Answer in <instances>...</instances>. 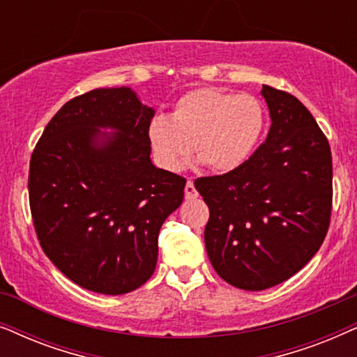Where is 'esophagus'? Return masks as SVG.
Returning a JSON list of instances; mask_svg holds the SVG:
<instances>
[{
  "instance_id": "esophagus-1",
  "label": "esophagus",
  "mask_w": 357,
  "mask_h": 357,
  "mask_svg": "<svg viewBox=\"0 0 357 357\" xmlns=\"http://www.w3.org/2000/svg\"><path fill=\"white\" fill-rule=\"evenodd\" d=\"M185 198H187V199L198 198V192H197V188H195L192 180H188L187 185H185Z\"/></svg>"
}]
</instances>
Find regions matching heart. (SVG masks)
<instances>
[{
	"label": "heart",
	"mask_w": 357,
	"mask_h": 357,
	"mask_svg": "<svg viewBox=\"0 0 357 357\" xmlns=\"http://www.w3.org/2000/svg\"><path fill=\"white\" fill-rule=\"evenodd\" d=\"M265 128V109L255 96L197 89L180 97L167 116H155L148 138L164 169L177 172L195 154L216 172L245 162Z\"/></svg>",
	"instance_id": "heart-1"
}]
</instances>
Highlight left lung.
I'll list each match as a JSON object with an SVG mask.
<instances>
[{"mask_svg":"<svg viewBox=\"0 0 357 357\" xmlns=\"http://www.w3.org/2000/svg\"><path fill=\"white\" fill-rule=\"evenodd\" d=\"M271 126L241 167L195 180L209 208L204 245L219 276L243 291L289 280L319 252L333 202L324 131L289 92L263 86Z\"/></svg>","mask_w":357,"mask_h":357,"instance_id":"8db88e82","label":"left lung"}]
</instances>
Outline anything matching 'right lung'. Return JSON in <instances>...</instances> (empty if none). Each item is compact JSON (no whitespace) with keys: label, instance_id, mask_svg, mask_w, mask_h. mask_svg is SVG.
<instances>
[{"label":"right lung","instance_id":"1","mask_svg":"<svg viewBox=\"0 0 357 357\" xmlns=\"http://www.w3.org/2000/svg\"><path fill=\"white\" fill-rule=\"evenodd\" d=\"M153 116L130 87L89 91L56 112L32 153L37 238L84 289L119 296L143 286L158 263L160 226L183 202L187 180L151 162Z\"/></svg>","mask_w":357,"mask_h":357}]
</instances>
